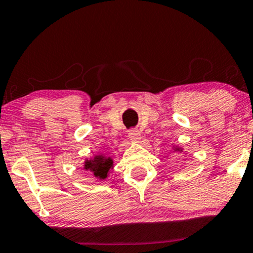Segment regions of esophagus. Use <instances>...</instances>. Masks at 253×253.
Returning <instances> with one entry per match:
<instances>
[{
  "label": "esophagus",
  "mask_w": 253,
  "mask_h": 253,
  "mask_svg": "<svg viewBox=\"0 0 253 253\" xmlns=\"http://www.w3.org/2000/svg\"><path fill=\"white\" fill-rule=\"evenodd\" d=\"M128 139L130 141H133V143H139L141 139L140 132L138 129H130L128 133Z\"/></svg>",
  "instance_id": "esophagus-1"
}]
</instances>
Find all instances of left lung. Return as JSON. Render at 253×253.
<instances>
[{"instance_id":"1","label":"left lung","mask_w":253,"mask_h":253,"mask_svg":"<svg viewBox=\"0 0 253 253\" xmlns=\"http://www.w3.org/2000/svg\"><path fill=\"white\" fill-rule=\"evenodd\" d=\"M172 150H173V152H184V151H183V147L178 146V145H175V144H172Z\"/></svg>"}]
</instances>
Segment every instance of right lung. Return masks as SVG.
Segmentation results:
<instances>
[{
  "mask_svg": "<svg viewBox=\"0 0 253 253\" xmlns=\"http://www.w3.org/2000/svg\"><path fill=\"white\" fill-rule=\"evenodd\" d=\"M113 169H114L113 158L104 156L102 153H97L90 158H86L83 165V170L88 171L95 178L100 179V181L106 179Z\"/></svg>",
  "mask_w": 253,
  "mask_h": 253,
  "instance_id": "add662e5",
  "label": "right lung"
}]
</instances>
